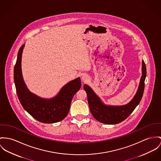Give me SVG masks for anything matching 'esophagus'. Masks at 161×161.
I'll return each instance as SVG.
<instances>
[{"instance_id": "1", "label": "esophagus", "mask_w": 161, "mask_h": 161, "mask_svg": "<svg viewBox=\"0 0 161 161\" xmlns=\"http://www.w3.org/2000/svg\"><path fill=\"white\" fill-rule=\"evenodd\" d=\"M81 80L83 82H86L88 80V77L86 75H83L81 77Z\"/></svg>"}]
</instances>
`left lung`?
Here are the masks:
<instances>
[{
  "instance_id": "1",
  "label": "left lung",
  "mask_w": 161,
  "mask_h": 161,
  "mask_svg": "<svg viewBox=\"0 0 161 161\" xmlns=\"http://www.w3.org/2000/svg\"><path fill=\"white\" fill-rule=\"evenodd\" d=\"M142 75L136 95L130 102L124 105L114 106L105 104L91 87L84 85L83 87L86 92L90 111L96 120L103 124H118L123 121L132 113L143 94L147 75L146 65L143 61H142Z\"/></svg>"
}]
</instances>
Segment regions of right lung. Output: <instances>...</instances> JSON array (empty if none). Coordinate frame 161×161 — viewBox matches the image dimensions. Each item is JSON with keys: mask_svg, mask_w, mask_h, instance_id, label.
<instances>
[{"mask_svg": "<svg viewBox=\"0 0 161 161\" xmlns=\"http://www.w3.org/2000/svg\"><path fill=\"white\" fill-rule=\"evenodd\" d=\"M24 47L25 44L19 48L14 67V81L19 102L25 110L37 121L43 123L59 122L67 115L72 98L81 86L80 78L67 83L53 98L38 96L28 89L23 80L21 58Z\"/></svg>", "mask_w": 161, "mask_h": 161, "instance_id": "right-lung-1", "label": "right lung"}]
</instances>
